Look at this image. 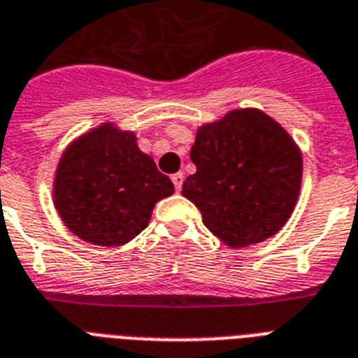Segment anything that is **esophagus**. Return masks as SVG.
<instances>
[{
  "mask_svg": "<svg viewBox=\"0 0 358 358\" xmlns=\"http://www.w3.org/2000/svg\"><path fill=\"white\" fill-rule=\"evenodd\" d=\"M171 180H173L174 189H176V191L182 189V182H184V174H182V173H174L173 176H171Z\"/></svg>",
  "mask_w": 358,
  "mask_h": 358,
  "instance_id": "1",
  "label": "esophagus"
}]
</instances>
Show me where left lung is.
I'll use <instances>...</instances> for the list:
<instances>
[{"mask_svg":"<svg viewBox=\"0 0 358 358\" xmlns=\"http://www.w3.org/2000/svg\"><path fill=\"white\" fill-rule=\"evenodd\" d=\"M191 162L196 173L185 178L182 195L201 210L206 229L232 249L277 234L299 199V146L260 109H234L201 126Z\"/></svg>","mask_w":358,"mask_h":358,"instance_id":"1","label":"left lung"}]
</instances>
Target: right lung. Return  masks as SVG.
Segmentation results:
<instances>
[{"label": "right lung", "mask_w": 358, "mask_h": 358, "mask_svg": "<svg viewBox=\"0 0 358 358\" xmlns=\"http://www.w3.org/2000/svg\"><path fill=\"white\" fill-rule=\"evenodd\" d=\"M173 193L134 131L113 122L72 141L53 178V206L64 227L100 247L131 241L148 227L156 202Z\"/></svg>", "instance_id": "add662e5"}]
</instances>
